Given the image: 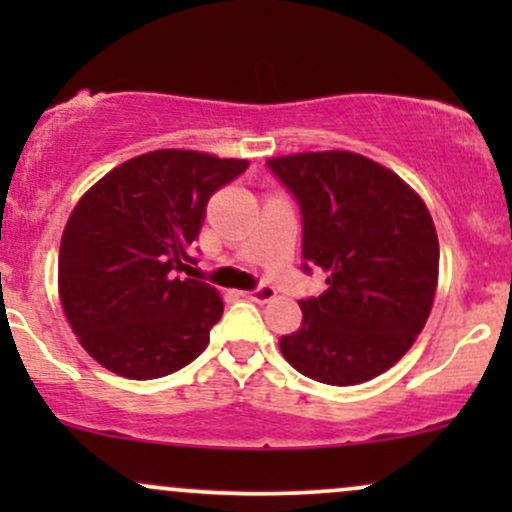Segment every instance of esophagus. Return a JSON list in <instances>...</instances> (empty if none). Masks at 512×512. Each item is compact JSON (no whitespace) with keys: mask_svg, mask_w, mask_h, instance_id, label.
<instances>
[{"mask_svg":"<svg viewBox=\"0 0 512 512\" xmlns=\"http://www.w3.org/2000/svg\"><path fill=\"white\" fill-rule=\"evenodd\" d=\"M240 296L248 298V301H255V303H269L276 298V291L272 289V286H260V289H255V291H243Z\"/></svg>","mask_w":512,"mask_h":512,"instance_id":"obj_1","label":"esophagus"}]
</instances>
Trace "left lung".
I'll return each instance as SVG.
<instances>
[{
    "mask_svg": "<svg viewBox=\"0 0 512 512\" xmlns=\"http://www.w3.org/2000/svg\"><path fill=\"white\" fill-rule=\"evenodd\" d=\"M267 166L301 204L305 262L327 274V291L298 303L303 322L279 339L281 354L325 385L378 378L411 349L436 298L438 233L424 199L354 151L274 156Z\"/></svg>",
    "mask_w": 512,
    "mask_h": 512,
    "instance_id": "obj_1",
    "label": "left lung"
}]
</instances>
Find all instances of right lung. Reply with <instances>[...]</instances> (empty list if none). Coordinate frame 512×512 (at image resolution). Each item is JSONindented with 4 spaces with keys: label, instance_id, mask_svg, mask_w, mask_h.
Listing matches in <instances>:
<instances>
[{
    "label": "right lung",
    "instance_id": "obj_1",
    "mask_svg": "<svg viewBox=\"0 0 512 512\" xmlns=\"http://www.w3.org/2000/svg\"><path fill=\"white\" fill-rule=\"evenodd\" d=\"M245 158L190 149L134 156L76 202L64 226L57 289L93 361L129 380L175 373L202 354L223 315L214 286L180 279L209 197Z\"/></svg>",
    "mask_w": 512,
    "mask_h": 512
}]
</instances>
